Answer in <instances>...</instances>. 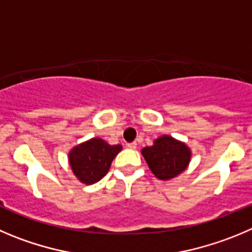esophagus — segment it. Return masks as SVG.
Returning a JSON list of instances; mask_svg holds the SVG:
<instances>
[{"label": "esophagus", "mask_w": 252, "mask_h": 252, "mask_svg": "<svg viewBox=\"0 0 252 252\" xmlns=\"http://www.w3.org/2000/svg\"><path fill=\"white\" fill-rule=\"evenodd\" d=\"M137 142H131V143H128V144H126V147L128 148H130V149H135V148H137Z\"/></svg>", "instance_id": "34e87169"}]
</instances>
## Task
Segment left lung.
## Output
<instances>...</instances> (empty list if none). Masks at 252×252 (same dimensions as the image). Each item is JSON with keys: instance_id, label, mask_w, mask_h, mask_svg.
Wrapping results in <instances>:
<instances>
[{"instance_id": "1", "label": "left lung", "mask_w": 252, "mask_h": 252, "mask_svg": "<svg viewBox=\"0 0 252 252\" xmlns=\"http://www.w3.org/2000/svg\"><path fill=\"white\" fill-rule=\"evenodd\" d=\"M142 154L158 179L169 180L187 169L191 153L184 143L163 135L155 140L153 147L144 148Z\"/></svg>"}]
</instances>
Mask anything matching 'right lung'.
Segmentation results:
<instances>
[{
    "mask_svg": "<svg viewBox=\"0 0 252 252\" xmlns=\"http://www.w3.org/2000/svg\"><path fill=\"white\" fill-rule=\"evenodd\" d=\"M122 145H109L103 139L93 138L69 153V164L74 175L84 184H94L107 175Z\"/></svg>",
    "mask_w": 252,
    "mask_h": 252,
    "instance_id": "1",
    "label": "right lung"
}]
</instances>
